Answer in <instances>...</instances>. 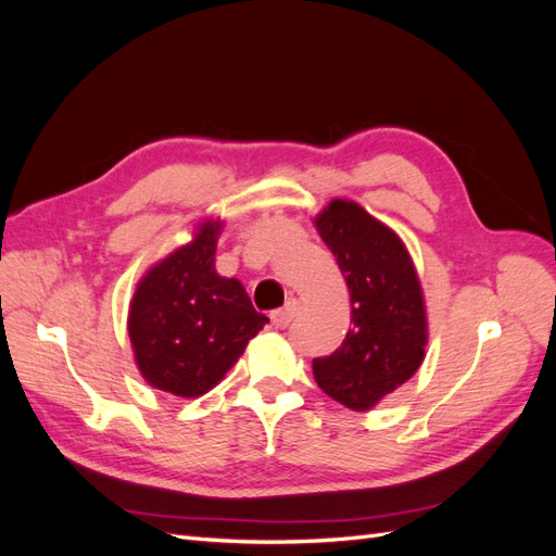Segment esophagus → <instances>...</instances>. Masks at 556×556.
<instances>
[{"label": "esophagus", "mask_w": 556, "mask_h": 556, "mask_svg": "<svg viewBox=\"0 0 556 556\" xmlns=\"http://www.w3.org/2000/svg\"><path fill=\"white\" fill-rule=\"evenodd\" d=\"M299 308H301L299 301H296V299H290L288 304H285L282 308H278V311L271 313V323H274L278 329H285V327H288V325L292 323V319L296 317Z\"/></svg>", "instance_id": "34e87169"}]
</instances>
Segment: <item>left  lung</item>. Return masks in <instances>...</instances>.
<instances>
[{"mask_svg":"<svg viewBox=\"0 0 556 556\" xmlns=\"http://www.w3.org/2000/svg\"><path fill=\"white\" fill-rule=\"evenodd\" d=\"M315 227L348 282L352 329L339 350L313 359V376L345 408L371 410L425 359L422 288L403 241L355 201L333 199Z\"/></svg>","mask_w":556,"mask_h":556,"instance_id":"8db88e82","label":"left lung"}]
</instances>
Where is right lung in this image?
<instances>
[{"label":"right lung","mask_w":556,"mask_h":556,"mask_svg":"<svg viewBox=\"0 0 556 556\" xmlns=\"http://www.w3.org/2000/svg\"><path fill=\"white\" fill-rule=\"evenodd\" d=\"M220 229V220L201 223L188 245L148 268L129 306L127 329L141 376L182 399L213 390L268 323L237 278L217 276Z\"/></svg>","instance_id":"obj_1"}]
</instances>
